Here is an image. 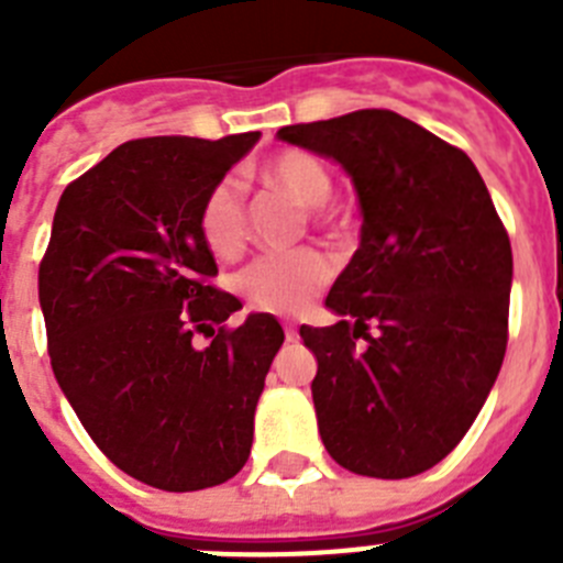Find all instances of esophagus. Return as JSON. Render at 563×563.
Instances as JSON below:
<instances>
[{"mask_svg":"<svg viewBox=\"0 0 563 563\" xmlns=\"http://www.w3.org/2000/svg\"><path fill=\"white\" fill-rule=\"evenodd\" d=\"M285 335H287V341H296V338H298V330H296V324H292V321H285Z\"/></svg>","mask_w":563,"mask_h":563,"instance_id":"esophagus-1","label":"esophagus"}]
</instances>
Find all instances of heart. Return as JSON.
I'll return each instance as SVG.
<instances>
[{
	"instance_id": "obj_1",
	"label": "heart",
	"mask_w": 563,
	"mask_h": 563,
	"mask_svg": "<svg viewBox=\"0 0 563 563\" xmlns=\"http://www.w3.org/2000/svg\"><path fill=\"white\" fill-rule=\"evenodd\" d=\"M258 177L276 191L287 194L298 206L316 208L318 222L330 228L343 225V217L321 208L332 194V172L312 152L305 148L278 152L258 168ZM197 222H200L202 242L213 256L228 262L242 253L247 236V213L245 194L236 177H222L208 188ZM330 258L321 251L301 247V251L258 256L236 276V292L253 310L290 316L305 310L310 298L330 282Z\"/></svg>"
}]
</instances>
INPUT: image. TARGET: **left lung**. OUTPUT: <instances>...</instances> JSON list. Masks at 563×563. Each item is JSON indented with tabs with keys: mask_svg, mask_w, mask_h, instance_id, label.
<instances>
[{
	"mask_svg": "<svg viewBox=\"0 0 563 563\" xmlns=\"http://www.w3.org/2000/svg\"><path fill=\"white\" fill-rule=\"evenodd\" d=\"M335 161L361 202V247L301 327L318 361V431L341 467L406 479L456 449L507 350L514 253L462 148L389 109L278 129Z\"/></svg>",
	"mask_w": 563,
	"mask_h": 563,
	"instance_id": "obj_1",
	"label": "left lung"
}]
</instances>
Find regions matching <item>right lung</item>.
Segmentation results:
<instances>
[{
  "label": "right lung",
  "instance_id": "obj_1",
  "mask_svg": "<svg viewBox=\"0 0 563 563\" xmlns=\"http://www.w3.org/2000/svg\"><path fill=\"white\" fill-rule=\"evenodd\" d=\"M258 132L143 137L64 188L38 267L53 375L123 474L186 494L228 482L253 445V415L285 330L267 312L225 321L239 298L208 282L217 262L200 206ZM202 331L212 338L194 347Z\"/></svg>",
  "mask_w": 563,
  "mask_h": 563
}]
</instances>
